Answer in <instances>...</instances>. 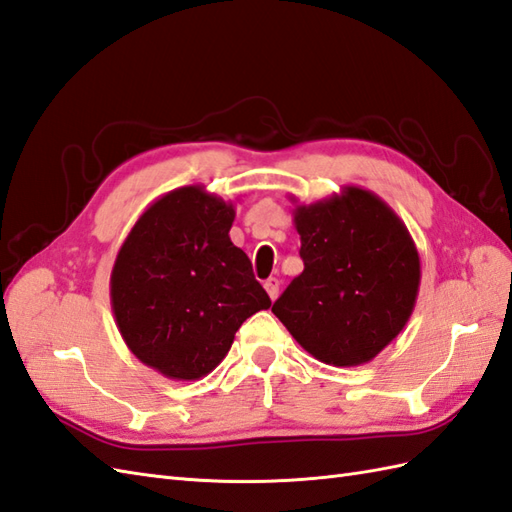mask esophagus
I'll list each match as a JSON object with an SVG mask.
<instances>
[{
    "label": "esophagus",
    "instance_id": "esophagus-1",
    "mask_svg": "<svg viewBox=\"0 0 512 512\" xmlns=\"http://www.w3.org/2000/svg\"><path fill=\"white\" fill-rule=\"evenodd\" d=\"M264 288H266V292H268V296H270V299H272V301H275V299H277V296H279V279H275V277H272V279H268V281L264 283Z\"/></svg>",
    "mask_w": 512,
    "mask_h": 512
}]
</instances>
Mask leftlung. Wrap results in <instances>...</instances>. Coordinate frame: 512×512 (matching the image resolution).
<instances>
[{"instance_id":"1","label":"left lung","mask_w":512,"mask_h":512,"mask_svg":"<svg viewBox=\"0 0 512 512\" xmlns=\"http://www.w3.org/2000/svg\"><path fill=\"white\" fill-rule=\"evenodd\" d=\"M294 202L303 272L272 305L301 347L331 366L371 362L412 316L421 259L406 224L377 194L344 185Z\"/></svg>"}]
</instances>
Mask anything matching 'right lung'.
I'll list each match as a JSON object with an SVG mask.
<instances>
[{"mask_svg": "<svg viewBox=\"0 0 512 512\" xmlns=\"http://www.w3.org/2000/svg\"><path fill=\"white\" fill-rule=\"evenodd\" d=\"M235 205L185 185L141 213L117 251L111 307L139 362L176 382L209 375L248 316L272 305L231 237Z\"/></svg>", "mask_w": 512, "mask_h": 512, "instance_id": "add662e5", "label": "right lung"}]
</instances>
